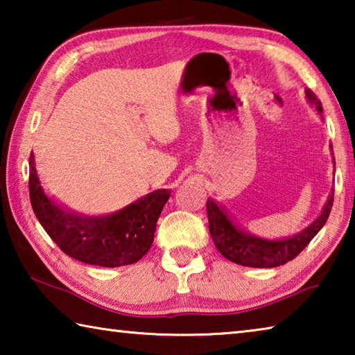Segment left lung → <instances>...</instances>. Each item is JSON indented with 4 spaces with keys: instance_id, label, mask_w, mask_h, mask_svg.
<instances>
[{
    "instance_id": "1",
    "label": "left lung",
    "mask_w": 355,
    "mask_h": 355,
    "mask_svg": "<svg viewBox=\"0 0 355 355\" xmlns=\"http://www.w3.org/2000/svg\"><path fill=\"white\" fill-rule=\"evenodd\" d=\"M305 97L316 107L318 112H322L321 101L318 100L311 89H305ZM332 205L334 192L329 196L320 218L311 222L307 228H304L297 235L284 239H263L238 228L218 203L208 199L207 213L209 233H211L216 248L227 260L249 268H277L280 264L291 261L293 258H296L300 252L307 248V244L326 224Z\"/></svg>"
}]
</instances>
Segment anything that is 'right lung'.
I'll return each instance as SVG.
<instances>
[{
  "mask_svg": "<svg viewBox=\"0 0 355 355\" xmlns=\"http://www.w3.org/2000/svg\"><path fill=\"white\" fill-rule=\"evenodd\" d=\"M169 197V189H156L107 216L71 213L48 199L34 155L29 156V199L35 218L59 249L78 261L103 268L139 261L153 243L156 222Z\"/></svg>",
  "mask_w": 355,
  "mask_h": 355,
  "instance_id": "1",
  "label": "right lung"
}]
</instances>
